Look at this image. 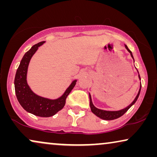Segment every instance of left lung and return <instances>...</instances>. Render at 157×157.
<instances>
[{"label":"left lung","instance_id":"obj_1","mask_svg":"<svg viewBox=\"0 0 157 157\" xmlns=\"http://www.w3.org/2000/svg\"><path fill=\"white\" fill-rule=\"evenodd\" d=\"M125 48H126V50H127L128 52L130 53L131 56H132V59H134V56H133L132 51H131L128 48V47H127V46H126V45H125ZM138 73H139V71H138ZM139 80L141 81V78H140V76H139ZM141 88V84L140 83V88H139V92H138V94H137L136 98H134V100L131 103V104L128 105V106H126V108H124L123 109H121V110H119V111H105V110H102V109H99L96 108V107L94 106V105L93 104L91 94H89L90 107H91V110L92 111V113H94V114H95L96 117H99L100 119H104V120H107V121H109V120H113V119H118V118L121 117L122 115H124V113H125L126 111H127L128 109H129L131 107H132L133 105L135 104V103H136V100L138 99V98H139V94H140Z\"/></svg>","mask_w":157,"mask_h":157}]
</instances>
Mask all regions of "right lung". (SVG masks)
I'll return each mask as SVG.
<instances>
[{
	"instance_id": "right-lung-1",
	"label": "right lung",
	"mask_w": 157,
	"mask_h": 157,
	"mask_svg": "<svg viewBox=\"0 0 157 157\" xmlns=\"http://www.w3.org/2000/svg\"><path fill=\"white\" fill-rule=\"evenodd\" d=\"M45 41L38 43L31 47L23 56L15 76L14 85L16 95L19 104L25 111L40 117H50L55 115L65 106L66 99L76 85L77 80H74L67 88L63 95L56 99H50L36 94L27 83L28 68L32 56L38 47Z\"/></svg>"
}]
</instances>
